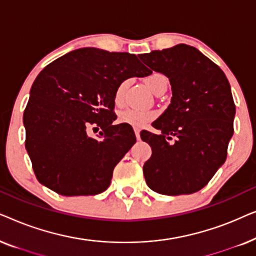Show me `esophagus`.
I'll list each match as a JSON object with an SVG mask.
<instances>
[{
  "instance_id": "34e87169",
  "label": "esophagus",
  "mask_w": 256,
  "mask_h": 256,
  "mask_svg": "<svg viewBox=\"0 0 256 256\" xmlns=\"http://www.w3.org/2000/svg\"><path fill=\"white\" fill-rule=\"evenodd\" d=\"M134 132H135L136 138H138V140H140V129H138V128H134Z\"/></svg>"
}]
</instances>
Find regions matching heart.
<instances>
[{"label": "heart", "instance_id": "b5f03b06", "mask_svg": "<svg viewBox=\"0 0 256 256\" xmlns=\"http://www.w3.org/2000/svg\"><path fill=\"white\" fill-rule=\"evenodd\" d=\"M144 82L148 86V88L155 93L160 86L164 85V84H168V80L162 73L152 72L148 76H146ZM126 86H127V82H126L120 84L116 88V92H115V104H118V106L124 104ZM155 118L156 113L154 110H138V108H127V110H122L118 114V121L121 124L132 126V127H143V126L149 124L150 121H152Z\"/></svg>", "mask_w": 256, "mask_h": 256}]
</instances>
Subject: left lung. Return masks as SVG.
<instances>
[{"label": "left lung", "mask_w": 256, "mask_h": 256, "mask_svg": "<svg viewBox=\"0 0 256 256\" xmlns=\"http://www.w3.org/2000/svg\"><path fill=\"white\" fill-rule=\"evenodd\" d=\"M138 57L166 76L172 90L170 104L152 122L160 134L141 132L152 152L143 166L146 184L160 194H194L226 160L236 116L228 80L211 59L186 44Z\"/></svg>", "instance_id": "left-lung-1"}]
</instances>
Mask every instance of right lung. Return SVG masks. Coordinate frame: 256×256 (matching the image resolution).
I'll return each mask as SVG.
<instances>
[{
    "instance_id": "1",
    "label": "right lung",
    "mask_w": 256,
    "mask_h": 256,
    "mask_svg": "<svg viewBox=\"0 0 256 256\" xmlns=\"http://www.w3.org/2000/svg\"><path fill=\"white\" fill-rule=\"evenodd\" d=\"M152 73L128 52L96 48L71 51L48 65L32 84L23 115L26 149L38 182L62 196L98 194L136 142L132 128L115 124V92L132 76ZM103 129L99 139L86 129Z\"/></svg>"
}]
</instances>
